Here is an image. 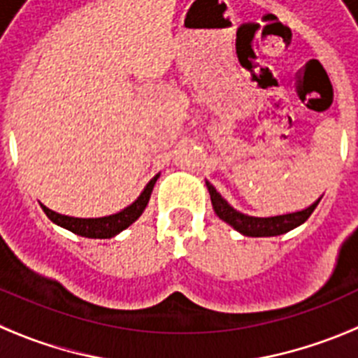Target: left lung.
Masks as SVG:
<instances>
[{
	"instance_id": "left-lung-1",
	"label": "left lung",
	"mask_w": 358,
	"mask_h": 358,
	"mask_svg": "<svg viewBox=\"0 0 358 358\" xmlns=\"http://www.w3.org/2000/svg\"><path fill=\"white\" fill-rule=\"evenodd\" d=\"M208 192H210L211 204H213L215 213L218 215V218H222L224 222H227L229 226L235 227L238 233L245 236H278L283 235L287 231L294 229V227L301 226L310 215L314 213V210L317 208L319 201H315L312 206H308L303 211H296V213H287V215H278V217H249V215H243L240 211H236L235 208H231L226 201L222 199V195L218 194L217 189L206 181Z\"/></svg>"
}]
</instances>
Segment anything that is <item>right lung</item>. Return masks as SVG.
Listing matches in <instances>:
<instances>
[{
  "instance_id": "obj_1",
  "label": "right lung",
  "mask_w": 358,
  "mask_h": 358,
  "mask_svg": "<svg viewBox=\"0 0 358 358\" xmlns=\"http://www.w3.org/2000/svg\"><path fill=\"white\" fill-rule=\"evenodd\" d=\"M156 177H152L150 182L145 186V189L141 192V195L132 202L131 206H127L125 210H122L120 213L109 215V217H100V218H75L68 217V215H61L52 211L50 208H46L44 204H41L43 211L46 213V217L55 222L57 226L64 227V229L71 231L75 235L85 236V238H110V236L118 235L120 231H123L125 227L131 226L134 220L140 218V215L143 213L145 208H147L148 201H150V194L156 185Z\"/></svg>"
}]
</instances>
